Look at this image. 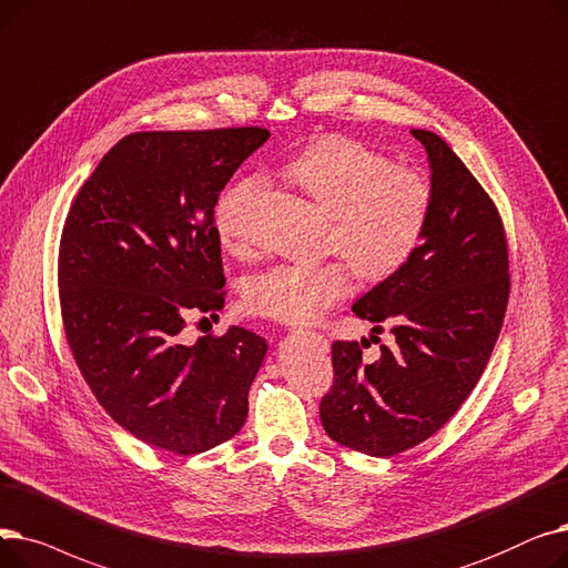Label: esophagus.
<instances>
[{"label":"esophagus","mask_w":568,"mask_h":568,"mask_svg":"<svg viewBox=\"0 0 568 568\" xmlns=\"http://www.w3.org/2000/svg\"><path fill=\"white\" fill-rule=\"evenodd\" d=\"M310 335H312V337H314V339H316L318 344H323V346H326V337H323L321 333H314V331H310Z\"/></svg>","instance_id":"1"}]
</instances>
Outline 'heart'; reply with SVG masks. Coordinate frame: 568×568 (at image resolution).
Returning <instances> with one entry per match:
<instances>
[{
	"instance_id": "1",
	"label": "heart",
	"mask_w": 568,
	"mask_h": 568,
	"mask_svg": "<svg viewBox=\"0 0 568 568\" xmlns=\"http://www.w3.org/2000/svg\"><path fill=\"white\" fill-rule=\"evenodd\" d=\"M286 173L328 214L326 250L342 254L361 277L386 280L418 252L435 207V189L423 171L393 166L356 139L328 136L291 159ZM263 189L265 178H242L214 205V226L235 252L250 250L247 212ZM347 264L282 263L254 275L242 298L254 314L307 323L348 293L354 275Z\"/></svg>"
}]
</instances>
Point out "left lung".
Returning <instances> with one entry per match:
<instances>
[{"instance_id":"1","label":"left lung","mask_w":568,"mask_h":568,"mask_svg":"<svg viewBox=\"0 0 568 568\" xmlns=\"http://www.w3.org/2000/svg\"><path fill=\"white\" fill-rule=\"evenodd\" d=\"M427 152L435 207L412 261L354 305L395 344L367 363L358 342H333L335 382L321 399L326 435L374 457L418 446L463 407L497 344L508 293L499 210L444 139L412 129Z\"/></svg>"}]
</instances>
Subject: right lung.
Masks as SVG:
<instances>
[{"instance_id":"obj_1","label":"right lung","mask_w":568,"mask_h":568,"mask_svg":"<svg viewBox=\"0 0 568 568\" xmlns=\"http://www.w3.org/2000/svg\"><path fill=\"white\" fill-rule=\"evenodd\" d=\"M267 139L261 126L129 133L67 214L58 284L73 361L108 416L154 448L203 453L247 420L265 339L180 333L189 312L224 307L214 205Z\"/></svg>"}]
</instances>
